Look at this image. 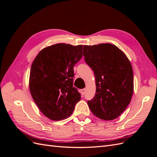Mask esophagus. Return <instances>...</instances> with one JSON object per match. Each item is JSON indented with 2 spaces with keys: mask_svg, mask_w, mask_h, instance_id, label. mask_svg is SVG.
Returning <instances> with one entry per match:
<instances>
[{
  "mask_svg": "<svg viewBox=\"0 0 157 157\" xmlns=\"http://www.w3.org/2000/svg\"><path fill=\"white\" fill-rule=\"evenodd\" d=\"M80 94L82 95V96H84V93H85V89L80 90Z\"/></svg>",
  "mask_w": 157,
  "mask_h": 157,
  "instance_id": "obj_1",
  "label": "esophagus"
}]
</instances>
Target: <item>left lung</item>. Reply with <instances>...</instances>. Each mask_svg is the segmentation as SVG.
<instances>
[{
  "instance_id": "obj_1",
  "label": "left lung",
  "mask_w": 157,
  "mask_h": 157,
  "mask_svg": "<svg viewBox=\"0 0 157 157\" xmlns=\"http://www.w3.org/2000/svg\"><path fill=\"white\" fill-rule=\"evenodd\" d=\"M83 56L96 77V94L88 101L90 111L100 119H115L129 105L134 92L130 61L121 50L109 43L84 45Z\"/></svg>"
}]
</instances>
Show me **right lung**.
<instances>
[{"label":"right lung","mask_w":157,"mask_h":157,"mask_svg":"<svg viewBox=\"0 0 157 157\" xmlns=\"http://www.w3.org/2000/svg\"><path fill=\"white\" fill-rule=\"evenodd\" d=\"M82 57V45L59 43L42 49L31 65L29 90L44 115L58 121L68 118L81 99L73 86L75 65Z\"/></svg>","instance_id":"obj_1"}]
</instances>
